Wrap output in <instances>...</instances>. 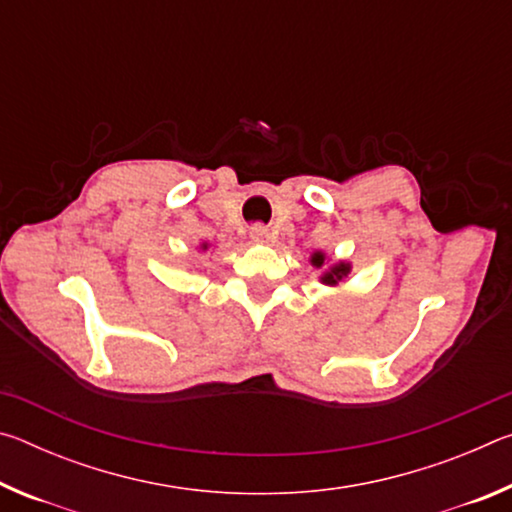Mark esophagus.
<instances>
[{
    "instance_id": "obj_1",
    "label": "esophagus",
    "mask_w": 512,
    "mask_h": 512,
    "mask_svg": "<svg viewBox=\"0 0 512 512\" xmlns=\"http://www.w3.org/2000/svg\"><path fill=\"white\" fill-rule=\"evenodd\" d=\"M250 237H253L257 244H266V241L271 239V232H268L266 225H255V228L250 230Z\"/></svg>"
}]
</instances>
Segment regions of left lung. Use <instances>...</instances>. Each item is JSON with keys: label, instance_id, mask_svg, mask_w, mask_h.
<instances>
[{"label": "left lung", "instance_id": "8db88e82", "mask_svg": "<svg viewBox=\"0 0 512 512\" xmlns=\"http://www.w3.org/2000/svg\"><path fill=\"white\" fill-rule=\"evenodd\" d=\"M309 262L314 268H325L323 275H320V282L327 284V287H336V284L343 282L352 271L350 262H332V264H329V259L323 253V250H316V253L309 257Z\"/></svg>", "mask_w": 512, "mask_h": 512}]
</instances>
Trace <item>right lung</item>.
<instances>
[{"mask_svg":"<svg viewBox=\"0 0 512 512\" xmlns=\"http://www.w3.org/2000/svg\"><path fill=\"white\" fill-rule=\"evenodd\" d=\"M207 248H210V244H201V246H198V250H203V253H205Z\"/></svg>","mask_w":512,"mask_h":512,"instance_id":"1","label":"right lung"}]
</instances>
